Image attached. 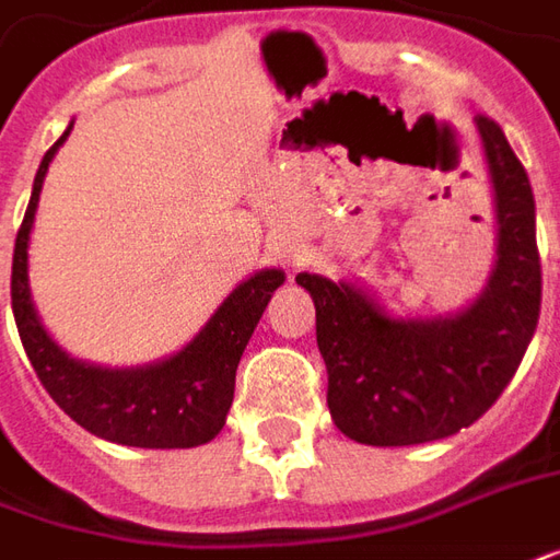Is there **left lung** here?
Listing matches in <instances>:
<instances>
[{"mask_svg":"<svg viewBox=\"0 0 560 560\" xmlns=\"http://www.w3.org/2000/svg\"><path fill=\"white\" fill-rule=\"evenodd\" d=\"M475 125L497 196L500 245L488 288L469 310L398 322L346 281L296 276L315 303L330 417L359 444L405 447L471 425L503 395L534 337L542 300L534 189L503 128L488 116Z\"/></svg>","mask_w":560,"mask_h":560,"instance_id":"obj_1","label":"left lung"}]
</instances>
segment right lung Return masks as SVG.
Listing matches in <instances>:
<instances>
[{
    "mask_svg": "<svg viewBox=\"0 0 560 560\" xmlns=\"http://www.w3.org/2000/svg\"><path fill=\"white\" fill-rule=\"evenodd\" d=\"M70 128L45 152L36 171L24 223L14 238L11 310L26 359L45 392L57 401V408L82 429H89L91 435L128 447H162V451L199 447L214 439L226 423L242 352L264 315L269 296L284 281V272L264 269L248 281H242L223 300L214 318L199 330V337L171 359L131 371H109L70 359L39 325L26 284V242L39 205L42 180Z\"/></svg>",
    "mask_w": 560,
    "mask_h": 560,
    "instance_id": "add662e5",
    "label": "right lung"
}]
</instances>
